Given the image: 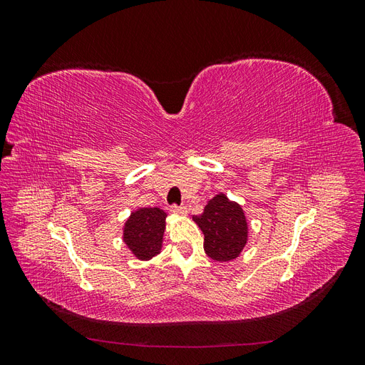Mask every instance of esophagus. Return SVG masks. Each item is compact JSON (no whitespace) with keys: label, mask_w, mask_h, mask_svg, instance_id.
<instances>
[{"label":"esophagus","mask_w":365,"mask_h":365,"mask_svg":"<svg viewBox=\"0 0 365 365\" xmlns=\"http://www.w3.org/2000/svg\"><path fill=\"white\" fill-rule=\"evenodd\" d=\"M170 212L175 215H187V207L185 205H172Z\"/></svg>","instance_id":"1"}]
</instances>
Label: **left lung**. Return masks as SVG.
Returning <instances> with one entry per match:
<instances>
[{
    "label": "left lung",
    "instance_id": "1",
    "mask_svg": "<svg viewBox=\"0 0 365 365\" xmlns=\"http://www.w3.org/2000/svg\"><path fill=\"white\" fill-rule=\"evenodd\" d=\"M193 220L204 233V250L216 262H230L239 257L248 240V220L237 202L224 193L210 200L202 215Z\"/></svg>",
    "mask_w": 365,
    "mask_h": 365
}]
</instances>
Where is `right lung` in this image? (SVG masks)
<instances>
[{
    "label": "right lung",
    "mask_w": 365,
    "mask_h": 365,
    "mask_svg": "<svg viewBox=\"0 0 365 365\" xmlns=\"http://www.w3.org/2000/svg\"><path fill=\"white\" fill-rule=\"evenodd\" d=\"M165 212L158 207L138 208L132 212L123 228V240L130 252L140 260L157 256L163 247Z\"/></svg>",
    "instance_id": "add662e5"
}]
</instances>
